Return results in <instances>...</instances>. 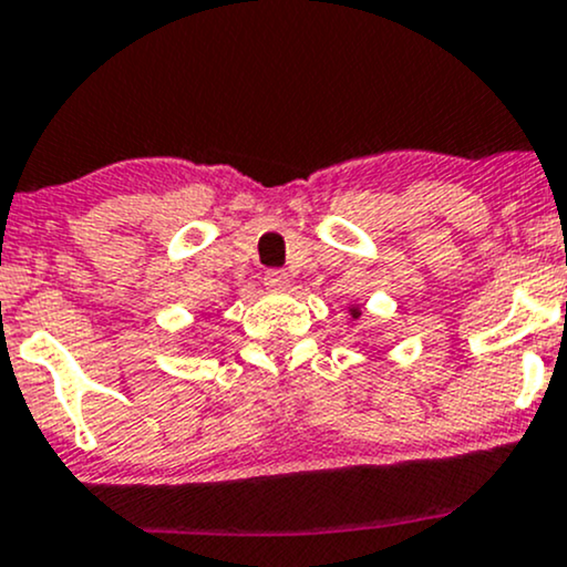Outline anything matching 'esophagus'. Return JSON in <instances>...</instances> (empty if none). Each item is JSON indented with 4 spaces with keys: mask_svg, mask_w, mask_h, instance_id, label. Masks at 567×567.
I'll return each mask as SVG.
<instances>
[{
    "mask_svg": "<svg viewBox=\"0 0 567 567\" xmlns=\"http://www.w3.org/2000/svg\"><path fill=\"white\" fill-rule=\"evenodd\" d=\"M265 286H270V289H286V286H289V272H286V270H267L265 272Z\"/></svg>",
    "mask_w": 567,
    "mask_h": 567,
    "instance_id": "esophagus-1",
    "label": "esophagus"
}]
</instances>
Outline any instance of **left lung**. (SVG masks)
Here are the masks:
<instances>
[{
    "label": "left lung",
    "instance_id": "obj_1",
    "mask_svg": "<svg viewBox=\"0 0 567 567\" xmlns=\"http://www.w3.org/2000/svg\"><path fill=\"white\" fill-rule=\"evenodd\" d=\"M355 316H359V310H353V318H355Z\"/></svg>",
    "mask_w": 567,
    "mask_h": 567
}]
</instances>
